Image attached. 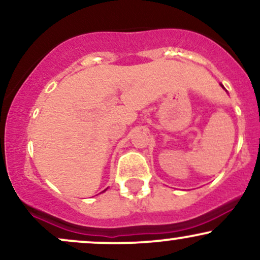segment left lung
I'll use <instances>...</instances> for the list:
<instances>
[{
    "label": "left lung",
    "mask_w": 260,
    "mask_h": 260,
    "mask_svg": "<svg viewBox=\"0 0 260 260\" xmlns=\"http://www.w3.org/2000/svg\"><path fill=\"white\" fill-rule=\"evenodd\" d=\"M221 86H222V88H223V85H222V84H221ZM223 89H225V88H223Z\"/></svg>",
    "instance_id": "left-lung-1"
}]
</instances>
